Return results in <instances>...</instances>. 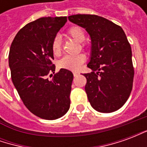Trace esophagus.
<instances>
[{
  "label": "esophagus",
  "mask_w": 147,
  "mask_h": 147,
  "mask_svg": "<svg viewBox=\"0 0 147 147\" xmlns=\"http://www.w3.org/2000/svg\"><path fill=\"white\" fill-rule=\"evenodd\" d=\"M73 76H78V73H77V72H74Z\"/></svg>",
  "instance_id": "esophagus-1"
}]
</instances>
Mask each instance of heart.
I'll return each mask as SVG.
<instances>
[{"label": "heart", "instance_id": "1", "mask_svg": "<svg viewBox=\"0 0 147 147\" xmlns=\"http://www.w3.org/2000/svg\"><path fill=\"white\" fill-rule=\"evenodd\" d=\"M67 34L75 39L78 42H81V47L85 48L86 45L83 42L86 38L85 31L83 28L80 26H73L70 27L67 31ZM51 48L53 53L55 56H59L62 51V40L61 36L56 35L53 38L51 44ZM86 61V56L83 53L75 55V56H70L67 55L64 56V57L61 58L58 61V67L63 69H67L69 71H78L80 69L82 64Z\"/></svg>", "mask_w": 147, "mask_h": 147}]
</instances>
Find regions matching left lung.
<instances>
[{
    "mask_svg": "<svg viewBox=\"0 0 147 147\" xmlns=\"http://www.w3.org/2000/svg\"><path fill=\"white\" fill-rule=\"evenodd\" d=\"M74 24L85 28L91 38V57L84 74L87 98L95 110L112 113L121 108L131 92L134 67L131 48L123 29L96 15L68 16Z\"/></svg>",
    "mask_w": 147,
    "mask_h": 147,
    "instance_id": "1",
    "label": "left lung"
}]
</instances>
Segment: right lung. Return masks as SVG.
Returning a JSON list of instances; mask_svg holds the SVG:
<instances>
[{"label":"right lung","instance_id":"right-lung-1","mask_svg":"<svg viewBox=\"0 0 147 147\" xmlns=\"http://www.w3.org/2000/svg\"><path fill=\"white\" fill-rule=\"evenodd\" d=\"M67 16L42 17L20 30L12 41L8 55L11 77L25 106L37 117L56 120L70 107L73 74L61 68L54 73L51 44Z\"/></svg>","mask_w":147,"mask_h":147}]
</instances>
